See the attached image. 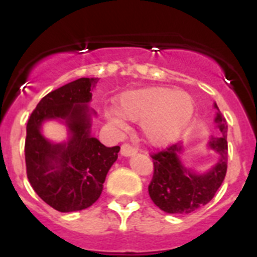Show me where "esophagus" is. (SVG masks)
<instances>
[{
  "label": "esophagus",
  "instance_id": "34e87169",
  "mask_svg": "<svg viewBox=\"0 0 257 257\" xmlns=\"http://www.w3.org/2000/svg\"><path fill=\"white\" fill-rule=\"evenodd\" d=\"M137 148L134 147V146L129 145V143H124L123 146H121V150H120V153L121 156H125V157H128V156H132L134 155V153H137Z\"/></svg>",
  "mask_w": 257,
  "mask_h": 257
}]
</instances>
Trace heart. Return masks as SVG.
<instances>
[{
	"label": "heart",
	"instance_id": "heart-1",
	"mask_svg": "<svg viewBox=\"0 0 257 257\" xmlns=\"http://www.w3.org/2000/svg\"><path fill=\"white\" fill-rule=\"evenodd\" d=\"M116 110L109 120L121 125V116L141 121L143 134L153 145L174 141L190 121L194 102L188 93L166 87H143L126 91L116 99Z\"/></svg>",
	"mask_w": 257,
	"mask_h": 257
}]
</instances>
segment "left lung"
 Listing matches in <instances>:
<instances>
[{
	"mask_svg": "<svg viewBox=\"0 0 257 257\" xmlns=\"http://www.w3.org/2000/svg\"><path fill=\"white\" fill-rule=\"evenodd\" d=\"M215 123L220 134L212 137L209 146L219 155V160L207 174L195 175L181 165L180 145H170L165 150L151 155L153 176L148 185V193L153 203L161 210L170 214L194 212L208 204L222 185L227 172L228 145L227 121L220 112L217 114Z\"/></svg>",
	"mask_w": 257,
	"mask_h": 257,
	"instance_id": "left-lung-1",
	"label": "left lung"
}]
</instances>
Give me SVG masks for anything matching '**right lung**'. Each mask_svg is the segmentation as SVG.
I'll list each match as a JSON object with an SVG mask.
<instances>
[{
    "label": "right lung",
    "mask_w": 257,
    "mask_h": 257,
    "mask_svg": "<svg viewBox=\"0 0 257 257\" xmlns=\"http://www.w3.org/2000/svg\"><path fill=\"white\" fill-rule=\"evenodd\" d=\"M99 78H78L45 95L26 125L25 162L29 183L48 205L58 212L91 207L102 193L107 171L117 158L119 146L105 147L90 134L87 102ZM45 118H63L71 140L52 145L40 133Z\"/></svg>",
    "instance_id": "add662e5"
}]
</instances>
